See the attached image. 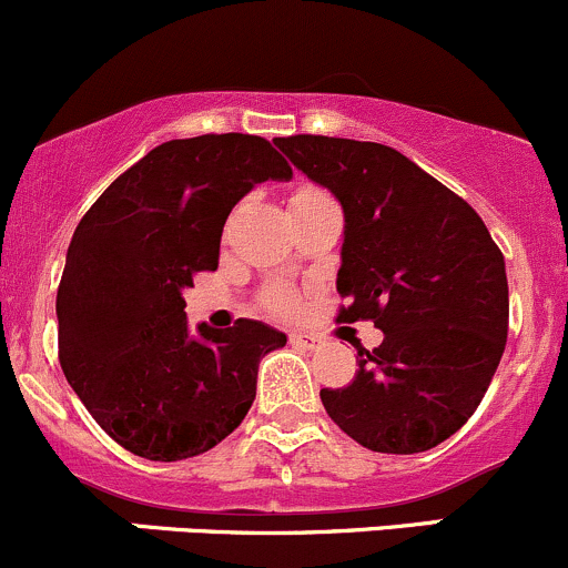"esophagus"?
Segmentation results:
<instances>
[{"mask_svg":"<svg viewBox=\"0 0 568 568\" xmlns=\"http://www.w3.org/2000/svg\"><path fill=\"white\" fill-rule=\"evenodd\" d=\"M290 344L292 347H301V349H317L320 338L312 336V333H290Z\"/></svg>","mask_w":568,"mask_h":568,"instance_id":"1","label":"esophagus"}]
</instances>
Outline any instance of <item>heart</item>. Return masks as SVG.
<instances>
[{
  "mask_svg": "<svg viewBox=\"0 0 568 568\" xmlns=\"http://www.w3.org/2000/svg\"><path fill=\"white\" fill-rule=\"evenodd\" d=\"M312 196H325V194L320 189H312V185H303V189L295 191L292 202H295V199H312ZM267 303H271L273 312H278V314H292L297 308V301H295V297H292V292H284V290L271 292Z\"/></svg>",
  "mask_w": 568,
  "mask_h": 568,
  "instance_id": "obj_1",
  "label": "heart"
}]
</instances>
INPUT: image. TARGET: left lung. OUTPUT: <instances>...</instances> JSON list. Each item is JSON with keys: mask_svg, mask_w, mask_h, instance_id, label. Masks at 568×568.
Segmentation results:
<instances>
[{"mask_svg": "<svg viewBox=\"0 0 568 568\" xmlns=\"http://www.w3.org/2000/svg\"><path fill=\"white\" fill-rule=\"evenodd\" d=\"M276 148L344 210L338 323L385 333L323 388L327 415L379 454H418L476 413L508 336L506 262L465 199L377 142L297 133Z\"/></svg>", "mask_w": 568, "mask_h": 568, "instance_id": "1", "label": "left lung"}]
</instances>
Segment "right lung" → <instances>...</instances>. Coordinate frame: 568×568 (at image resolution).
Segmentation results:
<instances>
[{
	"instance_id": "1",
	"label": "right lung",
	"mask_w": 568,
	"mask_h": 568,
	"mask_svg": "<svg viewBox=\"0 0 568 568\" xmlns=\"http://www.w3.org/2000/svg\"><path fill=\"white\" fill-rule=\"evenodd\" d=\"M292 169L251 133L158 144L98 196L70 241L57 290L70 388L122 448L153 462L199 457L241 426L276 327L185 323L183 290L219 267L232 207Z\"/></svg>"
}]
</instances>
